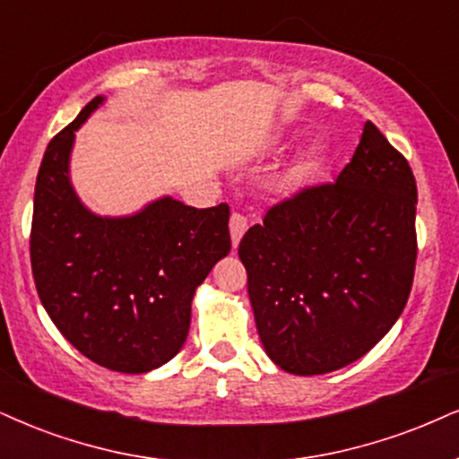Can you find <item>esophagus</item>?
Returning a JSON list of instances; mask_svg holds the SVG:
<instances>
[{
	"instance_id": "1",
	"label": "esophagus",
	"mask_w": 459,
	"mask_h": 459,
	"mask_svg": "<svg viewBox=\"0 0 459 459\" xmlns=\"http://www.w3.org/2000/svg\"><path fill=\"white\" fill-rule=\"evenodd\" d=\"M247 228H248V221H247L245 214H240V212L231 214V219H230V236H231V245H234V248L238 247V242H240L242 236H245Z\"/></svg>"
}]
</instances>
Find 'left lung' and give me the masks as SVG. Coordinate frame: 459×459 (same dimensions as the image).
<instances>
[{
  "label": "left lung",
  "mask_w": 459,
  "mask_h": 459,
  "mask_svg": "<svg viewBox=\"0 0 459 459\" xmlns=\"http://www.w3.org/2000/svg\"><path fill=\"white\" fill-rule=\"evenodd\" d=\"M417 185L370 121L336 183L307 186L240 240L268 358L299 377L366 355L403 315L417 259Z\"/></svg>",
  "instance_id": "8db88e82"
}]
</instances>
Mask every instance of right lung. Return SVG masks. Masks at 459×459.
I'll use <instances>...</instances> for the list:
<instances>
[{"mask_svg":"<svg viewBox=\"0 0 459 459\" xmlns=\"http://www.w3.org/2000/svg\"><path fill=\"white\" fill-rule=\"evenodd\" d=\"M101 101H89L44 152L31 270L42 307L70 344L108 370L143 375L183 349L194 293L231 248L230 206L194 208L166 195L129 217L89 211L70 183V152Z\"/></svg>","mask_w":459,"mask_h":459,"instance_id":"1","label":"right lung"}]
</instances>
